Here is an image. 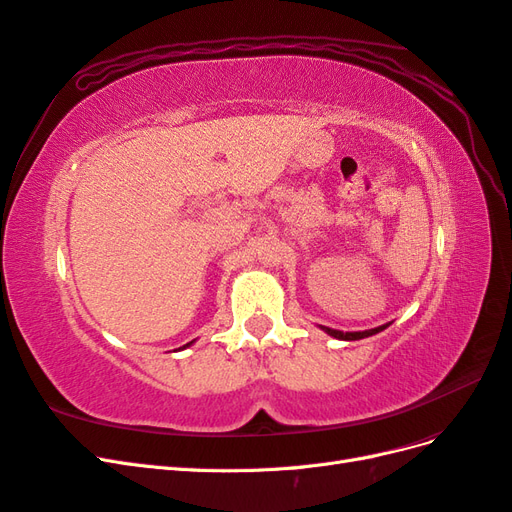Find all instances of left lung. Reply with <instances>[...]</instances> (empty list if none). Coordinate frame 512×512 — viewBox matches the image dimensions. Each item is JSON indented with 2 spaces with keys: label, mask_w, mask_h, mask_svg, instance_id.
<instances>
[{
  "label": "left lung",
  "mask_w": 512,
  "mask_h": 512,
  "mask_svg": "<svg viewBox=\"0 0 512 512\" xmlns=\"http://www.w3.org/2000/svg\"><path fill=\"white\" fill-rule=\"evenodd\" d=\"M391 324V322H389ZM389 324H382V327H376V329H369V331H337V329H329V327H322L320 324V329L327 333V335H331V337H335V339H344V342H354V339H363V337H369V335H376V333H380V331H384L386 327H389Z\"/></svg>",
  "instance_id": "left-lung-1"
}]
</instances>
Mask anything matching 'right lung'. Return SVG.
Wrapping results in <instances>:
<instances>
[{
    "mask_svg": "<svg viewBox=\"0 0 512 512\" xmlns=\"http://www.w3.org/2000/svg\"><path fill=\"white\" fill-rule=\"evenodd\" d=\"M185 346H192V342H190V344H185ZM185 346H183V348H185Z\"/></svg>",
    "mask_w": 512,
    "mask_h": 512,
    "instance_id": "obj_1",
    "label": "right lung"
}]
</instances>
